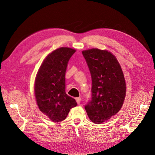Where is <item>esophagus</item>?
<instances>
[{
    "label": "esophagus",
    "instance_id": "1",
    "mask_svg": "<svg viewBox=\"0 0 155 155\" xmlns=\"http://www.w3.org/2000/svg\"><path fill=\"white\" fill-rule=\"evenodd\" d=\"M76 101H77V103H78V104H80V103H81V97H76Z\"/></svg>",
    "mask_w": 155,
    "mask_h": 155
}]
</instances>
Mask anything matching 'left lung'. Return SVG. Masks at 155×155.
<instances>
[{"mask_svg":"<svg viewBox=\"0 0 155 155\" xmlns=\"http://www.w3.org/2000/svg\"><path fill=\"white\" fill-rule=\"evenodd\" d=\"M92 77V100L85 108L93 123L101 124L116 114L126 95L124 74L115 55L107 50L82 51Z\"/></svg>","mask_w":155,"mask_h":155,"instance_id":"obj_1","label":"left lung"}]
</instances>
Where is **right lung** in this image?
I'll use <instances>...</instances> for the list:
<instances>
[{
	"mask_svg": "<svg viewBox=\"0 0 155 155\" xmlns=\"http://www.w3.org/2000/svg\"><path fill=\"white\" fill-rule=\"evenodd\" d=\"M76 50L61 47L45 58L37 73L35 97L39 110L54 122L67 118L70 110L77 105L65 92V74L70 58Z\"/></svg>",
	"mask_w": 155,
	"mask_h": 155,
	"instance_id": "add662e5",
	"label": "right lung"
}]
</instances>
